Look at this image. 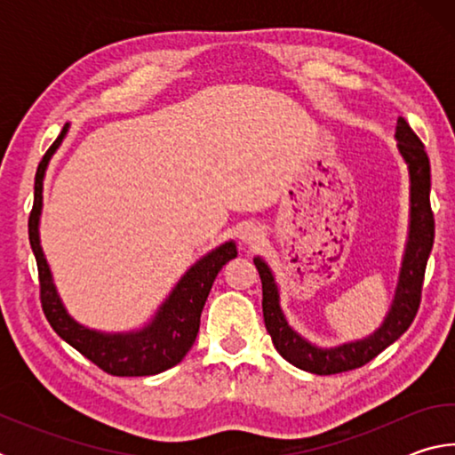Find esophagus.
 Segmentation results:
<instances>
[{
	"instance_id": "esophagus-1",
	"label": "esophagus",
	"mask_w": 455,
	"mask_h": 455,
	"mask_svg": "<svg viewBox=\"0 0 455 455\" xmlns=\"http://www.w3.org/2000/svg\"><path fill=\"white\" fill-rule=\"evenodd\" d=\"M260 238H263V233H260V228H257V227L249 225V227H244V228L241 230V241H243L244 244L257 246V244L260 243Z\"/></svg>"
}]
</instances>
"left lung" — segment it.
I'll list each match as a JSON object with an SVG mask.
<instances>
[{
    "instance_id": "1",
    "label": "left lung",
    "mask_w": 455,
    "mask_h": 455,
    "mask_svg": "<svg viewBox=\"0 0 455 455\" xmlns=\"http://www.w3.org/2000/svg\"><path fill=\"white\" fill-rule=\"evenodd\" d=\"M397 150L410 171V230L399 268V281L394 303L385 315L381 327L361 341L343 343L339 347H317L307 341L292 329L281 309L279 287H276L273 271L260 257H255V267L263 283V317L275 349L303 371L317 375H333L351 371L365 365L373 357L387 349L391 343L402 337L415 319L421 301V284L426 275V265L434 246L435 222L429 206L431 171L429 158L418 134L413 132L403 118L395 126Z\"/></svg>"
}]
</instances>
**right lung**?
Returning a JSON list of instances; mask_svg holds the SVG:
<instances>
[{
	"label": "right lung",
	"mask_w": 455,
	"mask_h": 455,
	"mask_svg": "<svg viewBox=\"0 0 455 455\" xmlns=\"http://www.w3.org/2000/svg\"><path fill=\"white\" fill-rule=\"evenodd\" d=\"M68 134V124L61 130L48 152L44 154L36 172L34 184V209L29 212L28 233L29 244L36 255L37 275H40V299L45 319L52 329L78 349L84 357L96 363L102 371L118 377H142L156 375L180 363L190 351L198 335L200 313L209 297L211 287L222 267L236 257V244L228 241L219 249L211 251L196 260L182 279L176 283L166 301L154 315L148 325L130 331V333H102V331L80 325L68 315L64 303L52 279L48 260L44 257L40 244V214H42V190L44 176L53 152L60 148L61 140Z\"/></svg>",
	"instance_id": "right-lung-1"
}]
</instances>
